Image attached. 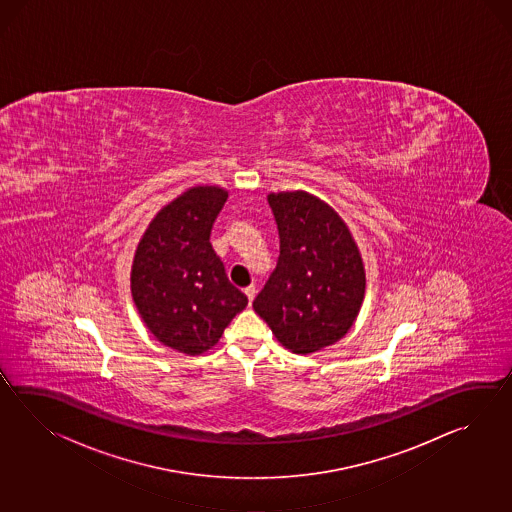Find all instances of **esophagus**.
Here are the masks:
<instances>
[{
    "mask_svg": "<svg viewBox=\"0 0 512 512\" xmlns=\"http://www.w3.org/2000/svg\"><path fill=\"white\" fill-rule=\"evenodd\" d=\"M244 294L248 297V301H253L255 299V294H257V290H255V286H248V288H244Z\"/></svg>",
    "mask_w": 512,
    "mask_h": 512,
    "instance_id": "esophagus-1",
    "label": "esophagus"
}]
</instances>
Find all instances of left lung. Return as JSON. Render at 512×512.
Masks as SVG:
<instances>
[{
    "label": "left lung",
    "mask_w": 512,
    "mask_h": 512,
    "mask_svg": "<svg viewBox=\"0 0 512 512\" xmlns=\"http://www.w3.org/2000/svg\"><path fill=\"white\" fill-rule=\"evenodd\" d=\"M279 231V259L253 310L292 353L341 340L365 294L360 251L336 211L312 194L268 196Z\"/></svg>",
    "instance_id": "left-lung-1"
}]
</instances>
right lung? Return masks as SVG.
Returning a JSON list of instances; mask_svg holds the SVG:
<instances>
[{"mask_svg": "<svg viewBox=\"0 0 512 512\" xmlns=\"http://www.w3.org/2000/svg\"><path fill=\"white\" fill-rule=\"evenodd\" d=\"M226 200L218 187L189 189L150 222L134 257L132 297L145 325L191 356L211 349L248 305L209 242Z\"/></svg>", "mask_w": 512, "mask_h": 512, "instance_id": "right-lung-1", "label": "right lung"}]
</instances>
